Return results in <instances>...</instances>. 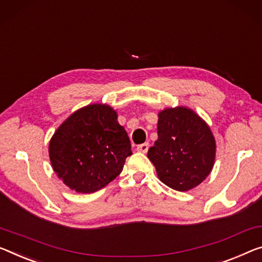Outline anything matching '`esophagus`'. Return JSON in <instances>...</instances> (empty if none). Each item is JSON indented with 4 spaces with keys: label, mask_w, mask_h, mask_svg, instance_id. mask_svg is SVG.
<instances>
[{
    "label": "esophagus",
    "mask_w": 262,
    "mask_h": 262,
    "mask_svg": "<svg viewBox=\"0 0 262 262\" xmlns=\"http://www.w3.org/2000/svg\"><path fill=\"white\" fill-rule=\"evenodd\" d=\"M148 150V144L147 143H144V144H140L137 146V151L138 152H142V154H146Z\"/></svg>",
    "instance_id": "34e87169"
}]
</instances>
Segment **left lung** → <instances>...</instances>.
Masks as SVG:
<instances>
[{"label": "left lung", "mask_w": 262, "mask_h": 262, "mask_svg": "<svg viewBox=\"0 0 262 262\" xmlns=\"http://www.w3.org/2000/svg\"><path fill=\"white\" fill-rule=\"evenodd\" d=\"M157 130L147 157L158 178L182 192L203 183L215 159V140L206 122L188 107H168L159 112Z\"/></svg>", "instance_id": "8db88e82"}]
</instances>
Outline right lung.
<instances>
[{"label":"right lung","mask_w":262,"mask_h":262,"mask_svg":"<svg viewBox=\"0 0 262 262\" xmlns=\"http://www.w3.org/2000/svg\"><path fill=\"white\" fill-rule=\"evenodd\" d=\"M132 155L117 112L91 104L74 112L52 136L49 157L58 178L78 193H92L112 182Z\"/></svg>","instance_id":"obj_1"}]
</instances>
